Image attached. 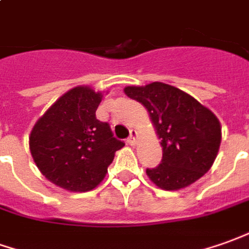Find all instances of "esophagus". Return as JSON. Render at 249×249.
<instances>
[{"instance_id":"esophagus-1","label":"esophagus","mask_w":249,"mask_h":249,"mask_svg":"<svg viewBox=\"0 0 249 249\" xmlns=\"http://www.w3.org/2000/svg\"><path fill=\"white\" fill-rule=\"evenodd\" d=\"M137 138H138L137 131H135V130H130V137L127 138L128 145H134L135 142H137Z\"/></svg>"}]
</instances>
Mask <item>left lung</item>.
I'll list each match as a JSON object with an SVG mask.
<instances>
[{
    "label": "left lung",
    "instance_id": "obj_1",
    "mask_svg": "<svg viewBox=\"0 0 249 249\" xmlns=\"http://www.w3.org/2000/svg\"><path fill=\"white\" fill-rule=\"evenodd\" d=\"M124 93L146 108L161 140V164L146 169L156 186L180 190L212 168L221 145V124L209 108L164 82L126 87Z\"/></svg>",
    "mask_w": 249,
    "mask_h": 249
}]
</instances>
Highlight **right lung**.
<instances>
[{"label":"right lung","instance_id":"1","mask_svg":"<svg viewBox=\"0 0 249 249\" xmlns=\"http://www.w3.org/2000/svg\"><path fill=\"white\" fill-rule=\"evenodd\" d=\"M102 92L75 87L61 96L36 122L30 150L46 179L71 193L100 184L115 152L124 146L109 124L96 119Z\"/></svg>","mask_w":249,"mask_h":249}]
</instances>
